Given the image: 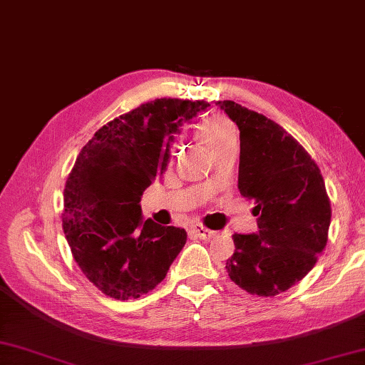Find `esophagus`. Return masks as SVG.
I'll use <instances>...</instances> for the list:
<instances>
[{"label":"esophagus","mask_w":365,"mask_h":365,"mask_svg":"<svg viewBox=\"0 0 365 365\" xmlns=\"http://www.w3.org/2000/svg\"><path fill=\"white\" fill-rule=\"evenodd\" d=\"M192 232H195V234L202 240H212L216 235L215 230H210V229H207L204 226H200V224H197V226L192 227Z\"/></svg>","instance_id":"1"}]
</instances>
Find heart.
Wrapping results in <instances>:
<instances>
[{
	"label": "heart",
	"mask_w": 365,
	"mask_h": 365,
	"mask_svg": "<svg viewBox=\"0 0 365 365\" xmlns=\"http://www.w3.org/2000/svg\"><path fill=\"white\" fill-rule=\"evenodd\" d=\"M199 135L212 153L232 143H238L235 125L224 115H213L205 119L200 123Z\"/></svg>",
	"instance_id": "1"
}]
</instances>
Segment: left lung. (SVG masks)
I'll use <instances>...</instances> for the list:
<instances>
[{
  "instance_id": "8db88e82",
  "label": "left lung",
  "mask_w": 365,
  "mask_h": 365,
  "mask_svg": "<svg viewBox=\"0 0 365 365\" xmlns=\"http://www.w3.org/2000/svg\"><path fill=\"white\" fill-rule=\"evenodd\" d=\"M216 105L240 130L238 190L259 216L257 234L234 235L226 269L240 289L274 297L298 284L327 246V187L311 155L274 120L232 100Z\"/></svg>"
}]
</instances>
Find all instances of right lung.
<instances>
[{"instance_id":"add662e5","label":"right lung","mask_w":365,"mask_h":365,"mask_svg":"<svg viewBox=\"0 0 365 365\" xmlns=\"http://www.w3.org/2000/svg\"><path fill=\"white\" fill-rule=\"evenodd\" d=\"M210 106L157 98L108 122L83 147L64 190L63 229L83 274L106 297L136 299L166 277L187 232L143 220L141 196L166 170L170 143Z\"/></svg>"}]
</instances>
